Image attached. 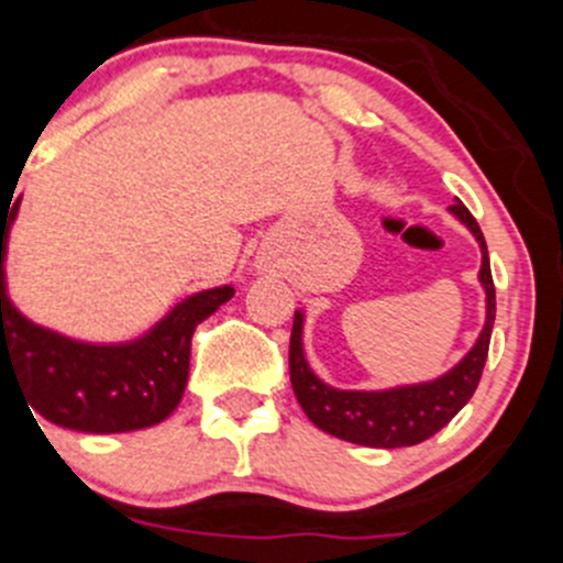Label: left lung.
I'll list each match as a JSON object with an SVG mask.
<instances>
[{
    "instance_id": "obj_1",
    "label": "left lung",
    "mask_w": 563,
    "mask_h": 563,
    "mask_svg": "<svg viewBox=\"0 0 563 563\" xmlns=\"http://www.w3.org/2000/svg\"><path fill=\"white\" fill-rule=\"evenodd\" d=\"M448 210L475 235L477 246H481L477 280L486 294V322H483L475 344L453 369L433 377V380L402 383V386L388 388H335L324 383L308 364L306 344H302L306 311H294L291 346H288L291 386L306 417L324 433L353 441L361 448H413L419 441L439 433L475 394L483 375V364H486L492 328H495V283H492L486 239H483L475 217L461 199H455V205H450Z\"/></svg>"
}]
</instances>
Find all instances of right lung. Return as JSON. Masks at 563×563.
I'll use <instances>...</instances> for the list:
<instances>
[{
	"mask_svg": "<svg viewBox=\"0 0 563 563\" xmlns=\"http://www.w3.org/2000/svg\"><path fill=\"white\" fill-rule=\"evenodd\" d=\"M19 205L15 197L13 208H0V383L13 377L35 413L80 433H130L172 417L186 391L194 330L235 288L191 294L128 341L57 333L24 317L10 299L4 264Z\"/></svg>",
	"mask_w": 563,
	"mask_h": 563,
	"instance_id": "1",
	"label": "right lung"
}]
</instances>
